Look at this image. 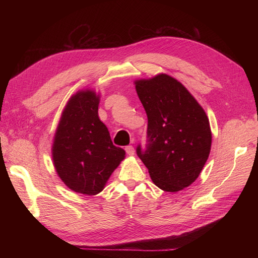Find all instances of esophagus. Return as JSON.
<instances>
[{
    "label": "esophagus",
    "instance_id": "esophagus-1",
    "mask_svg": "<svg viewBox=\"0 0 258 258\" xmlns=\"http://www.w3.org/2000/svg\"><path fill=\"white\" fill-rule=\"evenodd\" d=\"M124 151H126V153H127L129 156L135 155V147L132 146V145H127L126 147H124Z\"/></svg>",
    "mask_w": 258,
    "mask_h": 258
}]
</instances>
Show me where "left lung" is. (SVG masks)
Returning a JSON list of instances; mask_svg holds the SVG:
<instances>
[{"instance_id":"left-lung-1","label":"left lung","mask_w":258,"mask_h":258,"mask_svg":"<svg viewBox=\"0 0 258 258\" xmlns=\"http://www.w3.org/2000/svg\"><path fill=\"white\" fill-rule=\"evenodd\" d=\"M147 115L146 144L137 146L160 189L174 192L196 181L208 160L212 135L208 117L184 86L166 74L136 82Z\"/></svg>"}]
</instances>
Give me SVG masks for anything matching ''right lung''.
I'll use <instances>...</instances> for the list:
<instances>
[{
	"label": "right lung",
	"mask_w": 258,
	"mask_h": 258,
	"mask_svg": "<svg viewBox=\"0 0 258 258\" xmlns=\"http://www.w3.org/2000/svg\"><path fill=\"white\" fill-rule=\"evenodd\" d=\"M99 97L80 91L69 101L54 136L52 159L63 183L76 192L97 195L124 158L98 116Z\"/></svg>",
	"instance_id": "1"
}]
</instances>
